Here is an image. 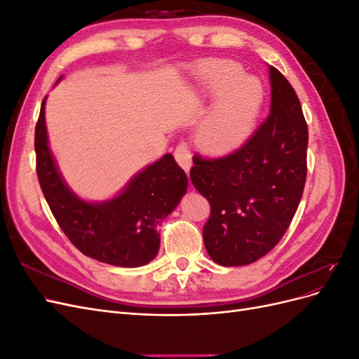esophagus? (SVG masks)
<instances>
[{
    "instance_id": "obj_1",
    "label": "esophagus",
    "mask_w": 359,
    "mask_h": 359,
    "mask_svg": "<svg viewBox=\"0 0 359 359\" xmlns=\"http://www.w3.org/2000/svg\"><path fill=\"white\" fill-rule=\"evenodd\" d=\"M175 160L178 161V165L189 173L190 168H191V153H190V148L186 142H181L178 144V147L175 148Z\"/></svg>"
}]
</instances>
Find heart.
I'll list each match as a JSON object with an SVG mask.
<instances>
[{
	"instance_id": "heart-1",
	"label": "heart",
	"mask_w": 359,
	"mask_h": 359,
	"mask_svg": "<svg viewBox=\"0 0 359 359\" xmlns=\"http://www.w3.org/2000/svg\"><path fill=\"white\" fill-rule=\"evenodd\" d=\"M196 93L215 99L194 132L196 144L208 153H229L244 144L253 132L264 104V86L244 76L240 64L215 61L194 73Z\"/></svg>"
}]
</instances>
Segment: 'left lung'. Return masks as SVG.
Returning a JSON list of instances; mask_svg holds the SVG:
<instances>
[{
    "instance_id": "8db88e82",
    "label": "left lung",
    "mask_w": 359,
    "mask_h": 359,
    "mask_svg": "<svg viewBox=\"0 0 359 359\" xmlns=\"http://www.w3.org/2000/svg\"><path fill=\"white\" fill-rule=\"evenodd\" d=\"M269 82L271 112L241 148L219 158L193 157L190 180L211 205L205 248L223 266L253 264L271 252L302 198L307 123L295 90L273 66Z\"/></svg>"
}]
</instances>
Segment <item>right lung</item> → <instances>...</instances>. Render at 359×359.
Listing matches in <instances>:
<instances>
[{"label":"right lung","mask_w":359,"mask_h":359,"mask_svg":"<svg viewBox=\"0 0 359 359\" xmlns=\"http://www.w3.org/2000/svg\"><path fill=\"white\" fill-rule=\"evenodd\" d=\"M45 104L46 97L36 126L37 177L62 232L79 252L99 262L123 268L147 265L158 253V226L187 191L186 172L172 154H165L136 173L115 198L83 201L64 181L50 153Z\"/></svg>","instance_id":"1"}]
</instances>
